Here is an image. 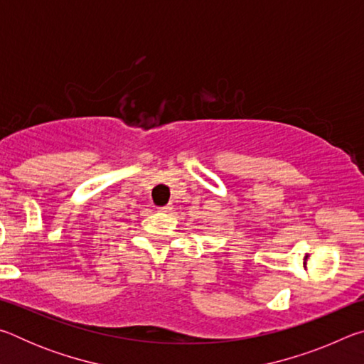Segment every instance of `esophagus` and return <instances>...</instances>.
Returning <instances> with one entry per match:
<instances>
[{"label":"esophagus","instance_id":"obj_1","mask_svg":"<svg viewBox=\"0 0 364 364\" xmlns=\"http://www.w3.org/2000/svg\"><path fill=\"white\" fill-rule=\"evenodd\" d=\"M171 208H173V205H171V204H167V205H164V207H159V212H165V213H168V212H171Z\"/></svg>","mask_w":364,"mask_h":364}]
</instances>
